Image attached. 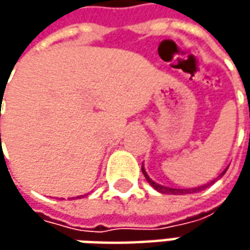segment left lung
Wrapping results in <instances>:
<instances>
[{
	"label": "left lung",
	"instance_id": "8db88e82",
	"mask_svg": "<svg viewBox=\"0 0 250 250\" xmlns=\"http://www.w3.org/2000/svg\"><path fill=\"white\" fill-rule=\"evenodd\" d=\"M228 169V168H226L218 177H221V175H224L226 174V171ZM142 172H143V175H145V178L147 179V182H149L151 187L154 188L157 192H160V193H166V195H187V193H195V192H200V190H203L208 185H202V187H197V188H188V189H177V188H169V187H164V185H160V184H157V182H154L151 178L147 175V172H146V169H145V167L142 166ZM211 182H214V181H211Z\"/></svg>",
	"mask_w": 250,
	"mask_h": 250
}]
</instances>
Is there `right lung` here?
<instances>
[{
	"mask_svg": "<svg viewBox=\"0 0 250 250\" xmlns=\"http://www.w3.org/2000/svg\"><path fill=\"white\" fill-rule=\"evenodd\" d=\"M0 136H1V133H0ZM79 197H81V196H79Z\"/></svg>",
	"mask_w": 250,
	"mask_h": 250,
	"instance_id": "right-lung-1",
	"label": "right lung"
}]
</instances>
